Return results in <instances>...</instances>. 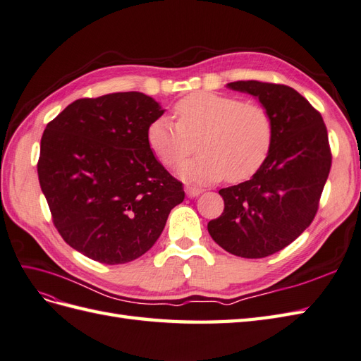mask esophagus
<instances>
[{
    "label": "esophagus",
    "mask_w": 361,
    "mask_h": 361,
    "mask_svg": "<svg viewBox=\"0 0 361 361\" xmlns=\"http://www.w3.org/2000/svg\"><path fill=\"white\" fill-rule=\"evenodd\" d=\"M204 192V189H200V188H195V186H188L186 188V195L189 197V198H195V197H198L200 193H202Z\"/></svg>",
    "instance_id": "obj_1"
}]
</instances>
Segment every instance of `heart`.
<instances>
[{
  "instance_id": "b5f03b06",
  "label": "heart",
  "mask_w": 361,
  "mask_h": 361,
  "mask_svg": "<svg viewBox=\"0 0 361 361\" xmlns=\"http://www.w3.org/2000/svg\"><path fill=\"white\" fill-rule=\"evenodd\" d=\"M177 123L169 117L147 126L146 140L159 161L175 168L193 151L195 159L183 163L178 175L190 183L228 178L244 181L261 169L273 143V118L264 106L216 92H192L173 106Z\"/></svg>"
}]
</instances>
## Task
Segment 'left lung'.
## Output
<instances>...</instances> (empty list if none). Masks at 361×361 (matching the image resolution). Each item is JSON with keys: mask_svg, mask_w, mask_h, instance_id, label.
<instances>
[{"mask_svg": "<svg viewBox=\"0 0 361 361\" xmlns=\"http://www.w3.org/2000/svg\"><path fill=\"white\" fill-rule=\"evenodd\" d=\"M227 87L259 100L274 134L261 169L219 190L224 212L207 230L226 252L259 259L290 245L316 216L332 161L328 131L319 111L291 87L259 80Z\"/></svg>", "mask_w": 361, "mask_h": 361, "instance_id": "obj_1", "label": "left lung"}]
</instances>
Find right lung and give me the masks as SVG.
<instances>
[{
    "label": "right lung",
    "mask_w": 361,
    "mask_h": 361,
    "mask_svg": "<svg viewBox=\"0 0 361 361\" xmlns=\"http://www.w3.org/2000/svg\"><path fill=\"white\" fill-rule=\"evenodd\" d=\"M163 113L143 92H113L75 100L45 128L38 177L53 224L92 261L116 265L145 255L184 200L183 183L146 140Z\"/></svg>",
    "instance_id": "obj_1"
}]
</instances>
